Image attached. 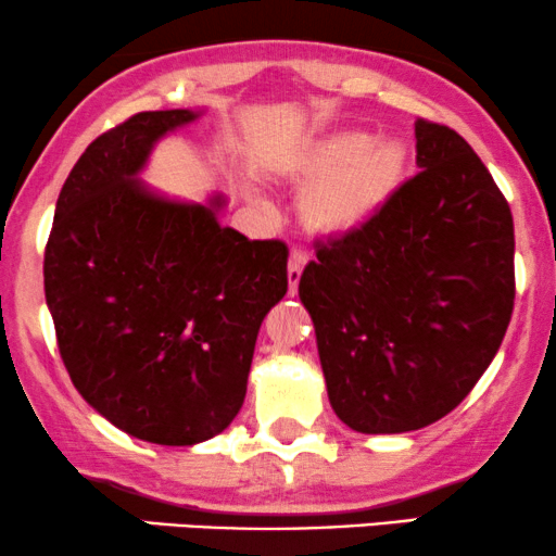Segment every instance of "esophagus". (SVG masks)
Listing matches in <instances>:
<instances>
[{
  "instance_id": "esophagus-1",
  "label": "esophagus",
  "mask_w": 556,
  "mask_h": 556,
  "mask_svg": "<svg viewBox=\"0 0 556 556\" xmlns=\"http://www.w3.org/2000/svg\"><path fill=\"white\" fill-rule=\"evenodd\" d=\"M306 263H308V255L303 253V250H293L291 261H288V286H291L293 293H295V288H299L303 265H306Z\"/></svg>"
}]
</instances>
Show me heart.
Wrapping results in <instances>:
<instances>
[{
    "mask_svg": "<svg viewBox=\"0 0 556 556\" xmlns=\"http://www.w3.org/2000/svg\"><path fill=\"white\" fill-rule=\"evenodd\" d=\"M407 169V149L397 139H369L364 131H333L311 139L280 164L293 185H308L299 202L311 232L337 238L362 227L397 192ZM270 210L265 200H257Z\"/></svg>",
    "mask_w": 556,
    "mask_h": 556,
    "instance_id": "heart-1",
    "label": "heart"
}]
</instances>
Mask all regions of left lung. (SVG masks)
I'll return each mask as SVG.
<instances>
[{
	"label": "left lung",
	"mask_w": 556,
	"mask_h": 556,
	"mask_svg": "<svg viewBox=\"0 0 556 556\" xmlns=\"http://www.w3.org/2000/svg\"><path fill=\"white\" fill-rule=\"evenodd\" d=\"M417 166L356 230L318 242L299 295L339 420L367 435L432 425L466 400L514 311V217L453 128L415 121Z\"/></svg>",
	"instance_id": "left-lung-1"
}]
</instances>
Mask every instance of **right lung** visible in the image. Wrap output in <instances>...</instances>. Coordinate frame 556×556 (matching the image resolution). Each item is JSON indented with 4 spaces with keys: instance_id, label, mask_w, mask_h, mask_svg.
Returning <instances> with one entry per match:
<instances>
[{
    "instance_id": "obj_1",
    "label": "right lung",
    "mask_w": 556,
    "mask_h": 556,
    "mask_svg": "<svg viewBox=\"0 0 556 556\" xmlns=\"http://www.w3.org/2000/svg\"><path fill=\"white\" fill-rule=\"evenodd\" d=\"M202 111H143L83 151L45 248V301L83 400L156 445L215 438L240 413L255 339L288 291V248L139 179L156 141Z\"/></svg>"
}]
</instances>
